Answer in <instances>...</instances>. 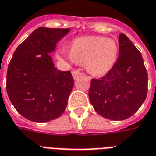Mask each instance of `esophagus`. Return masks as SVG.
<instances>
[{
	"label": "esophagus",
	"mask_w": 156,
	"mask_h": 156,
	"mask_svg": "<svg viewBox=\"0 0 156 156\" xmlns=\"http://www.w3.org/2000/svg\"><path fill=\"white\" fill-rule=\"evenodd\" d=\"M72 75H73V78H78V76L81 75V72L79 69H74L73 70V72H72Z\"/></svg>",
	"instance_id": "34e87169"
}]
</instances>
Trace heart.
Instances as JSON below:
<instances>
[{
  "mask_svg": "<svg viewBox=\"0 0 156 156\" xmlns=\"http://www.w3.org/2000/svg\"><path fill=\"white\" fill-rule=\"evenodd\" d=\"M69 59L77 63H84L85 69L92 75L108 73L117 60L119 46L113 39L103 37H81L73 40L70 53L61 51Z\"/></svg>",
  "mask_w": 156,
  "mask_h": 156,
  "instance_id": "heart-1",
  "label": "heart"
}]
</instances>
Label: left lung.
<instances>
[{"instance_id":"left-lung-1","label":"left lung","mask_w":156,"mask_h":156,"mask_svg":"<svg viewBox=\"0 0 156 156\" xmlns=\"http://www.w3.org/2000/svg\"><path fill=\"white\" fill-rule=\"evenodd\" d=\"M119 53L111 69L92 78L89 99L98 115L110 120H124L138 110L147 95L148 75L141 52L120 33Z\"/></svg>"}]
</instances>
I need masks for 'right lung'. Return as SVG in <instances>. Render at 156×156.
I'll return each mask as SVG.
<instances>
[{"label":"right lung","mask_w":156,"mask_h":156,"mask_svg":"<svg viewBox=\"0 0 156 156\" xmlns=\"http://www.w3.org/2000/svg\"><path fill=\"white\" fill-rule=\"evenodd\" d=\"M69 32V28L40 27L13 54L7 70V94L28 120L49 122L65 112L73 78L70 71L57 69L49 54Z\"/></svg>","instance_id":"add662e5"}]
</instances>
